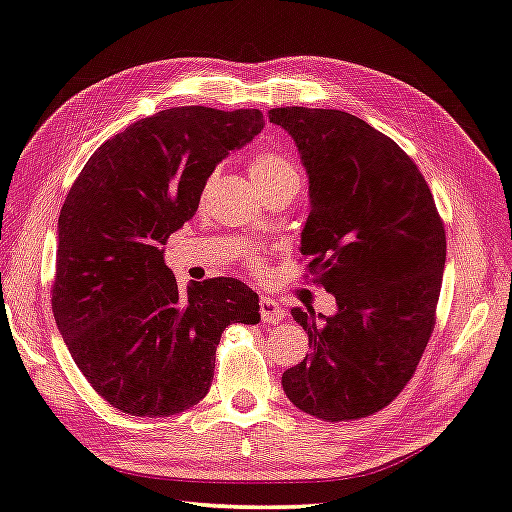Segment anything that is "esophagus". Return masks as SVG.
<instances>
[{"instance_id":"1","label":"esophagus","mask_w":512,"mask_h":512,"mask_svg":"<svg viewBox=\"0 0 512 512\" xmlns=\"http://www.w3.org/2000/svg\"><path fill=\"white\" fill-rule=\"evenodd\" d=\"M259 313H262V322L264 324H279L284 319L286 310L282 308V304L277 302V299L264 297L262 302H259Z\"/></svg>"}]
</instances>
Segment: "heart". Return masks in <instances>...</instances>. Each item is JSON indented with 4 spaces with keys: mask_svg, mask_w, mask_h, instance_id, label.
<instances>
[{
    "mask_svg": "<svg viewBox=\"0 0 512 512\" xmlns=\"http://www.w3.org/2000/svg\"><path fill=\"white\" fill-rule=\"evenodd\" d=\"M248 177L262 193L273 188H299V182H302V175H299L297 166L290 162V159L284 153H277V150H259L248 162ZM244 264L248 270L253 273H262L264 262L257 253H248L244 257Z\"/></svg>",
    "mask_w": 512,
    "mask_h": 512,
    "instance_id": "obj_1",
    "label": "heart"
}]
</instances>
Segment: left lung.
Here are the masks:
<instances>
[{
  "label": "left lung",
  "mask_w": 512,
  "mask_h": 512,
  "mask_svg": "<svg viewBox=\"0 0 512 512\" xmlns=\"http://www.w3.org/2000/svg\"><path fill=\"white\" fill-rule=\"evenodd\" d=\"M310 182L302 255L337 313L293 308L310 355L282 375L286 397L324 422L386 408L413 379L437 319L446 230L433 193L393 139L344 110L284 106ZM306 275V277H308Z\"/></svg>",
  "instance_id": "left-lung-1"
}]
</instances>
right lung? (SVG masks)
Returning <instances> with one entry per match:
<instances>
[{
  "instance_id": "1",
  "label": "right lung",
  "mask_w": 512,
  "mask_h": 512,
  "mask_svg": "<svg viewBox=\"0 0 512 512\" xmlns=\"http://www.w3.org/2000/svg\"><path fill=\"white\" fill-rule=\"evenodd\" d=\"M264 128L257 108L177 106L99 146L59 213L53 315L88 384L135 417H170L206 397L230 324H257L259 297L233 277L184 293L164 264L206 179Z\"/></svg>"
}]
</instances>
